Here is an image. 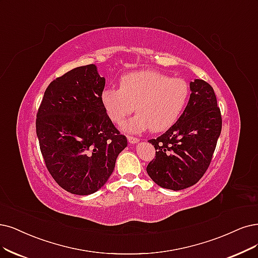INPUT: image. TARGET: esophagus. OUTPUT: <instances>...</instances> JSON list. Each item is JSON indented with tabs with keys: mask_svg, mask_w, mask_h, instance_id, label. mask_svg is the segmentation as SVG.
Here are the masks:
<instances>
[{
	"mask_svg": "<svg viewBox=\"0 0 258 258\" xmlns=\"http://www.w3.org/2000/svg\"><path fill=\"white\" fill-rule=\"evenodd\" d=\"M127 140L131 145H135V144H138L139 142V139L136 138V137H133V136H127Z\"/></svg>",
	"mask_w": 258,
	"mask_h": 258,
	"instance_id": "obj_1",
	"label": "esophagus"
}]
</instances>
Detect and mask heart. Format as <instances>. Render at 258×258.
Segmentation results:
<instances>
[{"instance_id":"obj_1","label":"heart","mask_w":258,"mask_h":258,"mask_svg":"<svg viewBox=\"0 0 258 258\" xmlns=\"http://www.w3.org/2000/svg\"><path fill=\"white\" fill-rule=\"evenodd\" d=\"M188 84L182 79H169L154 71H137L124 75L119 89L102 92L101 101L109 119L121 124L135 110L137 114L123 123L128 133L165 131L178 119L188 100Z\"/></svg>"}]
</instances>
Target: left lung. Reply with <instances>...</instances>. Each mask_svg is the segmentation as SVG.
Segmentation results:
<instances>
[{"label": "left lung", "mask_w": 258, "mask_h": 258, "mask_svg": "<svg viewBox=\"0 0 258 258\" xmlns=\"http://www.w3.org/2000/svg\"><path fill=\"white\" fill-rule=\"evenodd\" d=\"M190 98L178 120L163 135L149 140L156 156L147 172L158 186L182 190L198 183L212 161L222 119L213 87L203 80L190 82Z\"/></svg>", "instance_id": "left-lung-1"}]
</instances>
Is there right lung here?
<instances>
[{
	"label": "right lung",
	"mask_w": 258,
	"mask_h": 258,
	"mask_svg": "<svg viewBox=\"0 0 258 258\" xmlns=\"http://www.w3.org/2000/svg\"><path fill=\"white\" fill-rule=\"evenodd\" d=\"M104 86L97 66L78 67L47 86L38 109L36 133L45 166L73 195L101 189L127 147L103 107Z\"/></svg>",
	"instance_id": "right-lung-1"
}]
</instances>
